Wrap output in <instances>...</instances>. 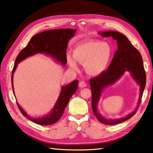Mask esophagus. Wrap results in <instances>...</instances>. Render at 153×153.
I'll use <instances>...</instances> for the list:
<instances>
[{
  "instance_id": "esophagus-1",
  "label": "esophagus",
  "mask_w": 153,
  "mask_h": 153,
  "mask_svg": "<svg viewBox=\"0 0 153 153\" xmlns=\"http://www.w3.org/2000/svg\"><path fill=\"white\" fill-rule=\"evenodd\" d=\"M79 86L81 87V88H84V87L87 86V84H86V83L85 82L81 81V82L79 83Z\"/></svg>"
}]
</instances>
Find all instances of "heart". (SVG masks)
I'll return each instance as SVG.
<instances>
[{"label":"heart","instance_id":"heart-1","mask_svg":"<svg viewBox=\"0 0 153 153\" xmlns=\"http://www.w3.org/2000/svg\"><path fill=\"white\" fill-rule=\"evenodd\" d=\"M73 55L77 62L84 65L88 74L97 76L107 69L112 58L113 49L107 42L90 40L77 45L74 49ZM68 63L71 68H77L73 59L69 57Z\"/></svg>","mask_w":153,"mask_h":153}]
</instances>
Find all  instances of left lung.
<instances>
[{
	"mask_svg": "<svg viewBox=\"0 0 153 153\" xmlns=\"http://www.w3.org/2000/svg\"><path fill=\"white\" fill-rule=\"evenodd\" d=\"M104 38L112 37L117 40V50L107 70L90 79V89L92 92V108L94 115L100 123L105 125H115L130 119L135 115L137 109L126 117L119 120H107L98 113L97 102L100 97L101 90L113 84L122 76L126 71H129L140 86L138 105H140L142 94L146 86V72L144 70L142 56L140 52L131 45L126 36L121 33L114 31H108L101 33Z\"/></svg>",
	"mask_w": 153,
	"mask_h": 153,
	"instance_id": "8db88e82",
	"label": "left lung"
}]
</instances>
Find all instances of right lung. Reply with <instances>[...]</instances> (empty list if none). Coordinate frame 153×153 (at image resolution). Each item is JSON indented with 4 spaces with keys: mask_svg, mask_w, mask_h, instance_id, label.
<instances>
[{
    "mask_svg": "<svg viewBox=\"0 0 153 153\" xmlns=\"http://www.w3.org/2000/svg\"><path fill=\"white\" fill-rule=\"evenodd\" d=\"M76 30L73 29H59L53 30H46L36 34L31 38L27 46L18 54L15 61V64L12 70L11 83L13 86V74L17 67V64L22 61L23 59L27 56L35 55L36 53H46L55 58L56 60L65 65L67 62L66 50L67 48V43L69 40L74 36ZM78 81L75 80L66 86L62 88V90L52 112L45 117L39 119L31 117L30 115L23 110L17 102L22 115L27 118L28 120L37 124L42 126H48L58 121L61 116L63 115L65 108L68 103L69 99L72 97L77 88ZM14 92V91H13Z\"/></svg>",
    "mask_w": 153,
    "mask_h": 153,
    "instance_id": "add662e5",
    "label": "right lung"
}]
</instances>
